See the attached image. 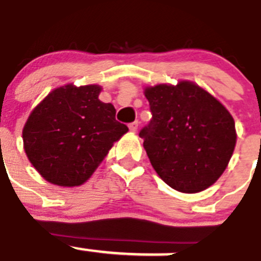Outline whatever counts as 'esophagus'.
Returning a JSON list of instances; mask_svg holds the SVG:
<instances>
[{
	"label": "esophagus",
	"instance_id": "34e87169",
	"mask_svg": "<svg viewBox=\"0 0 261 261\" xmlns=\"http://www.w3.org/2000/svg\"><path fill=\"white\" fill-rule=\"evenodd\" d=\"M138 126H139V122L138 121H134L131 122V123H128V128H130V131H133V133H135V131L138 130Z\"/></svg>",
	"mask_w": 261,
	"mask_h": 261
}]
</instances>
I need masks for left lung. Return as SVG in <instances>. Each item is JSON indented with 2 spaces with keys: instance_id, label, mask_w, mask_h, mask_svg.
Instances as JSON below:
<instances>
[{
  "instance_id": "1",
  "label": "left lung",
  "mask_w": 261,
  "mask_h": 261,
  "mask_svg": "<svg viewBox=\"0 0 261 261\" xmlns=\"http://www.w3.org/2000/svg\"><path fill=\"white\" fill-rule=\"evenodd\" d=\"M144 94L152 118L139 137L162 180L185 193L214 184L237 143L235 122L225 106L189 81L147 88Z\"/></svg>"
}]
</instances>
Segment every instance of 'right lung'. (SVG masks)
I'll use <instances>...</instances> for the list:
<instances>
[{"mask_svg": "<svg viewBox=\"0 0 261 261\" xmlns=\"http://www.w3.org/2000/svg\"><path fill=\"white\" fill-rule=\"evenodd\" d=\"M98 85H65L36 106L23 127L24 151L43 177L60 187L84 184L128 128Z\"/></svg>", "mask_w": 261, "mask_h": 261, "instance_id": "obj_1", "label": "right lung"}]
</instances>
